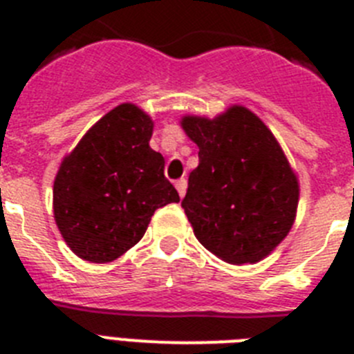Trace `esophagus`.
<instances>
[{
  "mask_svg": "<svg viewBox=\"0 0 354 354\" xmlns=\"http://www.w3.org/2000/svg\"><path fill=\"white\" fill-rule=\"evenodd\" d=\"M175 187H177V192H179L180 196L186 195V187H187V180L186 179H179L175 183Z\"/></svg>",
  "mask_w": 354,
  "mask_h": 354,
  "instance_id": "obj_1",
  "label": "esophagus"
}]
</instances>
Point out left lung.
Returning a JSON list of instances; mask_svg holds the SVG:
<instances>
[{
  "label": "left lung",
  "instance_id": "1",
  "mask_svg": "<svg viewBox=\"0 0 354 354\" xmlns=\"http://www.w3.org/2000/svg\"><path fill=\"white\" fill-rule=\"evenodd\" d=\"M198 145L184 212L196 239L230 264H252L289 234L299 187L273 133L243 106L214 120L184 117Z\"/></svg>",
  "mask_w": 354,
  "mask_h": 354
}]
</instances>
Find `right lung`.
I'll list each match as a JSON object with an SVG mask.
<instances>
[{"label":"right lung","mask_w":354,"mask_h":354,"mask_svg":"<svg viewBox=\"0 0 354 354\" xmlns=\"http://www.w3.org/2000/svg\"><path fill=\"white\" fill-rule=\"evenodd\" d=\"M152 120L134 104L106 113L64 159L55 220L77 257L104 264L143 237L156 209L179 202L165 158L149 147Z\"/></svg>","instance_id":"1"}]
</instances>
